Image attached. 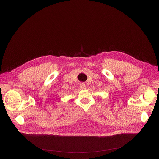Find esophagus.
<instances>
[{
  "instance_id": "obj_1",
  "label": "esophagus",
  "mask_w": 159,
  "mask_h": 159,
  "mask_svg": "<svg viewBox=\"0 0 159 159\" xmlns=\"http://www.w3.org/2000/svg\"><path fill=\"white\" fill-rule=\"evenodd\" d=\"M80 89H86V85H85V84L81 83V84H80Z\"/></svg>"
}]
</instances>
